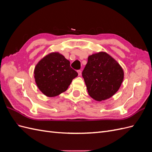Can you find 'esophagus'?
Listing matches in <instances>:
<instances>
[{
  "label": "esophagus",
  "mask_w": 152,
  "mask_h": 152,
  "mask_svg": "<svg viewBox=\"0 0 152 152\" xmlns=\"http://www.w3.org/2000/svg\"><path fill=\"white\" fill-rule=\"evenodd\" d=\"M77 72H78V74H79V75L80 76L81 74H82V71L80 70H79L77 71Z\"/></svg>",
  "instance_id": "1"
}]
</instances>
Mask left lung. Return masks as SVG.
Returning <instances> with one entry per match:
<instances>
[{
	"instance_id": "obj_1",
	"label": "left lung",
	"mask_w": 152,
	"mask_h": 152,
	"mask_svg": "<svg viewBox=\"0 0 152 152\" xmlns=\"http://www.w3.org/2000/svg\"><path fill=\"white\" fill-rule=\"evenodd\" d=\"M82 75L89 96L100 102L117 93L122 83L124 71L112 56L100 52L88 57Z\"/></svg>"
}]
</instances>
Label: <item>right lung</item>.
Segmentation results:
<instances>
[{"instance_id": "obj_1", "label": "right lung", "mask_w": 152, "mask_h": 152, "mask_svg": "<svg viewBox=\"0 0 152 152\" xmlns=\"http://www.w3.org/2000/svg\"><path fill=\"white\" fill-rule=\"evenodd\" d=\"M78 73L70 66V62L58 53L43 58L34 70L38 88L48 97H54L66 91Z\"/></svg>"}]
</instances>
